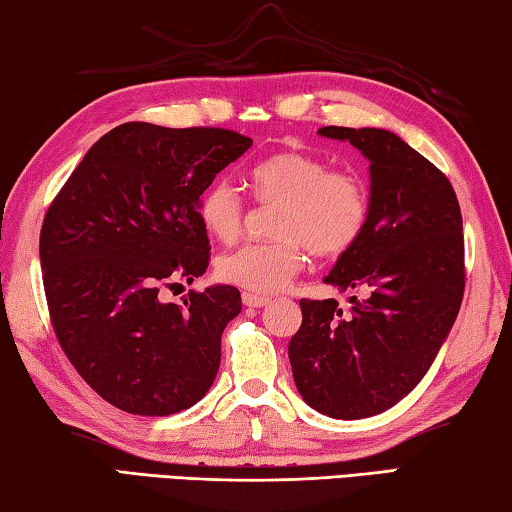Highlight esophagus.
<instances>
[{"instance_id":"obj_1","label":"esophagus","mask_w":512,"mask_h":512,"mask_svg":"<svg viewBox=\"0 0 512 512\" xmlns=\"http://www.w3.org/2000/svg\"><path fill=\"white\" fill-rule=\"evenodd\" d=\"M241 300H244L246 307H266L268 302H271L268 296H257V293H248V291L241 296Z\"/></svg>"}]
</instances>
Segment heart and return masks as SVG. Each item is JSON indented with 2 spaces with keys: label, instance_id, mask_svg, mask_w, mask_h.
Segmentation results:
<instances>
[{
  "label": "heart",
  "instance_id": "1",
  "mask_svg": "<svg viewBox=\"0 0 512 512\" xmlns=\"http://www.w3.org/2000/svg\"><path fill=\"white\" fill-rule=\"evenodd\" d=\"M257 203L280 205L273 241L239 246L216 262L223 282L255 293L287 287L307 262L339 259L359 244L370 221V192L354 171L332 169L300 151L275 153L248 173ZM248 203L230 178H216L198 203L203 228L219 241H235L244 230Z\"/></svg>",
  "mask_w": 512,
  "mask_h": 512
}]
</instances>
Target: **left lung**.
Returning a JSON list of instances; mask_svg holds the SVG:
<instances>
[{
  "label": "left lung",
  "instance_id": "8db88e82",
  "mask_svg": "<svg viewBox=\"0 0 512 512\" xmlns=\"http://www.w3.org/2000/svg\"><path fill=\"white\" fill-rule=\"evenodd\" d=\"M370 160V221L325 282L354 291L300 300L289 341L296 386L311 409L370 418L409 395L452 329L465 291L463 216L452 183L409 144L381 128L325 126Z\"/></svg>",
  "mask_w": 512,
  "mask_h": 512
}]
</instances>
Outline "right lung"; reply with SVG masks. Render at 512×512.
I'll return each mask as SVG.
<instances>
[{"label":"right lung","mask_w":512,"mask_h":512,"mask_svg":"<svg viewBox=\"0 0 512 512\" xmlns=\"http://www.w3.org/2000/svg\"><path fill=\"white\" fill-rule=\"evenodd\" d=\"M253 140L214 126L128 121L85 153L40 230L42 282L60 348L92 391L135 415H171L210 391L235 287L164 289L210 266L198 203Z\"/></svg>","instance_id":"right-lung-1"}]
</instances>
